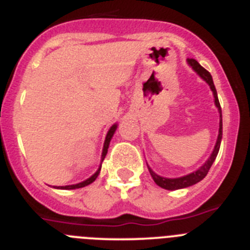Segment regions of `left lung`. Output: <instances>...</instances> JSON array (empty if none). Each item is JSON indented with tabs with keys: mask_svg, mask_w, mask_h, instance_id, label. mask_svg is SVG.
Instances as JSON below:
<instances>
[{
	"mask_svg": "<svg viewBox=\"0 0 250 250\" xmlns=\"http://www.w3.org/2000/svg\"><path fill=\"white\" fill-rule=\"evenodd\" d=\"M188 62H189V65L191 66V67L195 70L196 72H198V75H199L202 79H204L205 81H207L208 83H209V86H210L211 91H213L214 94V100H215V105L216 107H218V110H219L220 112V124H219V135H218V140H216V144H215V147H214L213 150V154L210 155V158L208 159V161L205 163L204 165H203L200 169H198L196 171H194V173L189 174V175H185V176H182V178H176V179H167V178H161V176L156 175L154 171H152L151 169H150L149 167V171H150V175H151V178L154 179V182L156 183V184L159 185L160 188H163V189H167V190H176V189H183V188H188L190 187V185H194L196 184V183H199L200 180H203V179L207 176L208 171H209V169L211 167V165H213L214 160H215L216 155H218V152H219V147H220V143H222V135H223V123H222V107H220V104H219V100H218V95H216V90H215V86H214V83H213V77H211L210 72L207 71L204 67H203L202 65H200L196 60L194 59H189L188 60Z\"/></svg>",
	"mask_w": 250,
	"mask_h": 250,
	"instance_id": "1",
	"label": "left lung"
}]
</instances>
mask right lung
<instances>
[{
    "label": "right lung",
    "instance_id": "obj_1",
    "mask_svg": "<svg viewBox=\"0 0 250 250\" xmlns=\"http://www.w3.org/2000/svg\"><path fill=\"white\" fill-rule=\"evenodd\" d=\"M115 130H116V125L111 126V129L109 130V132H107V135H106L105 143H104V149H103V155H101V160H104V159H105L106 152H107V147H109V144H110V140H111L112 135H114ZM100 169H101V167H99L98 171H96V173H95L94 175L91 176V178H89V179H87V180H85V182L79 183V184H75V185H66V187H59V188H60V189H77V188L86 187V185H89V184H91L92 182H95V179L98 178L99 173H100Z\"/></svg>",
    "mask_w": 250,
    "mask_h": 250
}]
</instances>
